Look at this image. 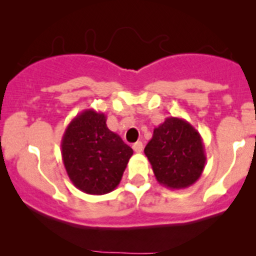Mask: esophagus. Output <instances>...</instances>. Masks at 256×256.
<instances>
[{"label": "esophagus", "mask_w": 256, "mask_h": 256, "mask_svg": "<svg viewBox=\"0 0 256 256\" xmlns=\"http://www.w3.org/2000/svg\"><path fill=\"white\" fill-rule=\"evenodd\" d=\"M132 148H134V150L136 152H140L143 150L142 142H136L134 146H132Z\"/></svg>", "instance_id": "34e87169"}]
</instances>
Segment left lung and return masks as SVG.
<instances>
[{
  "mask_svg": "<svg viewBox=\"0 0 256 256\" xmlns=\"http://www.w3.org/2000/svg\"><path fill=\"white\" fill-rule=\"evenodd\" d=\"M156 180L168 189L189 188L201 177L206 152L201 134L185 119L168 116L144 148Z\"/></svg>",
  "mask_w": 256,
  "mask_h": 256,
  "instance_id": "obj_1",
  "label": "left lung"
}]
</instances>
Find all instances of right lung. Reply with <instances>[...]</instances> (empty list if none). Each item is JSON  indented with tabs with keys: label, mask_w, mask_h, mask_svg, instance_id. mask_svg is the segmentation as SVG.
<instances>
[{
	"label": "right lung",
	"mask_w": 256,
	"mask_h": 256,
	"mask_svg": "<svg viewBox=\"0 0 256 256\" xmlns=\"http://www.w3.org/2000/svg\"><path fill=\"white\" fill-rule=\"evenodd\" d=\"M106 120L104 113L85 110L72 119L61 140L67 174L77 189L89 195L113 192L134 154Z\"/></svg>",
	"instance_id": "1"
}]
</instances>
